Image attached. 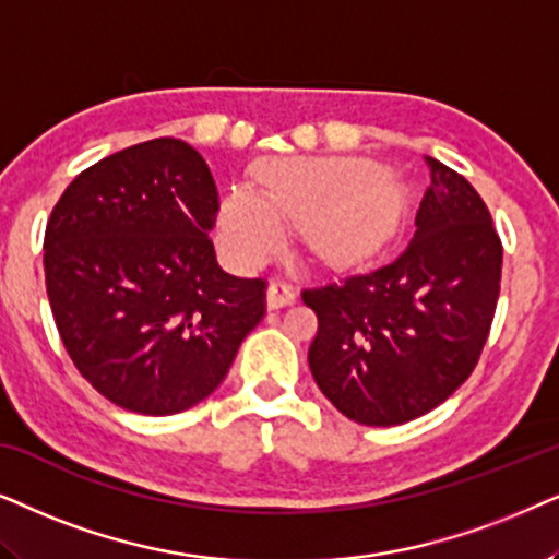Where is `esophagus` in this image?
I'll return each instance as SVG.
<instances>
[{"instance_id":"1","label":"esophagus","mask_w":559,"mask_h":559,"mask_svg":"<svg viewBox=\"0 0 559 559\" xmlns=\"http://www.w3.org/2000/svg\"><path fill=\"white\" fill-rule=\"evenodd\" d=\"M294 301H296V292L288 284H284V281H273V284L267 286L265 292L267 309H284Z\"/></svg>"}]
</instances>
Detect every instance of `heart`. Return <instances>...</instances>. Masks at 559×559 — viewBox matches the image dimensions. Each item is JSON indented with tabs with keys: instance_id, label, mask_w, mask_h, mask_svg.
Segmentation results:
<instances>
[{
	"instance_id": "b5f03b06",
	"label": "heart",
	"mask_w": 559,
	"mask_h": 559,
	"mask_svg": "<svg viewBox=\"0 0 559 559\" xmlns=\"http://www.w3.org/2000/svg\"><path fill=\"white\" fill-rule=\"evenodd\" d=\"M404 210L399 178L360 158H292L265 168L260 191L225 197L217 237L237 265H258L286 240V222H304V240L326 263L376 250Z\"/></svg>"
}]
</instances>
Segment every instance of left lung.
I'll return each instance as SVG.
<instances>
[{
	"label": "left lung",
	"instance_id": "obj_1",
	"mask_svg": "<svg viewBox=\"0 0 559 559\" xmlns=\"http://www.w3.org/2000/svg\"><path fill=\"white\" fill-rule=\"evenodd\" d=\"M416 229L393 263L304 292L319 332L309 368L347 419L393 427L431 412L473 373L501 292L503 250L478 191L427 158Z\"/></svg>",
	"mask_w": 559,
	"mask_h": 559
}]
</instances>
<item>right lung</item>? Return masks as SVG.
<instances>
[{
  "label": "right lung",
  "mask_w": 559,
  "mask_h": 559,
  "mask_svg": "<svg viewBox=\"0 0 559 559\" xmlns=\"http://www.w3.org/2000/svg\"><path fill=\"white\" fill-rule=\"evenodd\" d=\"M217 186L189 143L155 138L79 174L46 227V288L79 373L111 404L186 412L225 381L265 284L219 267Z\"/></svg>",
  "instance_id": "obj_1"
}]
</instances>
